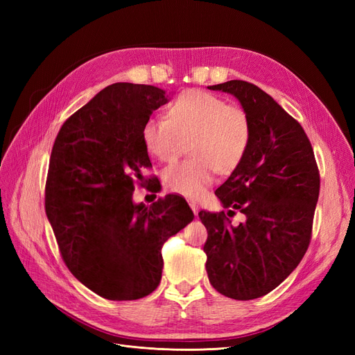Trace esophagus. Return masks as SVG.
I'll return each mask as SVG.
<instances>
[{"label":"esophagus","mask_w":355,"mask_h":355,"mask_svg":"<svg viewBox=\"0 0 355 355\" xmlns=\"http://www.w3.org/2000/svg\"><path fill=\"white\" fill-rule=\"evenodd\" d=\"M188 202H189V207L192 209V211H194V214L197 216V214H198V204L194 200H188Z\"/></svg>","instance_id":"obj_1"}]
</instances>
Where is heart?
I'll return each mask as SVG.
<instances>
[{
	"instance_id": "heart-1",
	"label": "heart",
	"mask_w": 355,
	"mask_h": 355,
	"mask_svg": "<svg viewBox=\"0 0 355 355\" xmlns=\"http://www.w3.org/2000/svg\"><path fill=\"white\" fill-rule=\"evenodd\" d=\"M167 118H151L144 125V142L163 163H171L189 142L191 158L164 171L168 191L198 198L216 171L230 173L249 149L250 116L241 106L228 105L216 94L188 90L170 105Z\"/></svg>"
}]
</instances>
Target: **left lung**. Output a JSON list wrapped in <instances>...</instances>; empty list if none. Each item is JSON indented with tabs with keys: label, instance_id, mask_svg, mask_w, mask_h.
Returning a JSON list of instances; mask_svg holds the SVG:
<instances>
[{
	"label": "left lung",
	"instance_id": "8db88e82",
	"mask_svg": "<svg viewBox=\"0 0 355 355\" xmlns=\"http://www.w3.org/2000/svg\"><path fill=\"white\" fill-rule=\"evenodd\" d=\"M209 89L239 99L250 116L252 139L241 163L214 191L227 214L240 209L246 222L234 227L225 211L198 213L207 228L206 270L219 293L250 300L270 293L302 261L320 175L302 125L270 94L241 80Z\"/></svg>",
	"mask_w": 355,
	"mask_h": 355
}]
</instances>
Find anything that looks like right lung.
I'll list each match as a JSON object with an SVG mask.
<instances>
[{"instance_id":"obj_1","label":"right lung","mask_w":355,"mask_h":355,"mask_svg":"<svg viewBox=\"0 0 355 355\" xmlns=\"http://www.w3.org/2000/svg\"><path fill=\"white\" fill-rule=\"evenodd\" d=\"M170 101L154 85L115 83L63 123L51 149L46 213L72 275L110 300H135L158 287L161 247L194 219L185 198L133 202L151 167L144 125ZM151 180V179H149Z\"/></svg>"}]
</instances>
